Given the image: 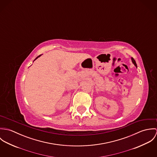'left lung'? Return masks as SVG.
Here are the masks:
<instances>
[{
	"label": "left lung",
	"mask_w": 157,
	"mask_h": 157,
	"mask_svg": "<svg viewBox=\"0 0 157 157\" xmlns=\"http://www.w3.org/2000/svg\"><path fill=\"white\" fill-rule=\"evenodd\" d=\"M131 60H132V63H134V65L137 68V65H136V62L135 61L134 59L132 58V57H131Z\"/></svg>",
	"instance_id": "1"
}]
</instances>
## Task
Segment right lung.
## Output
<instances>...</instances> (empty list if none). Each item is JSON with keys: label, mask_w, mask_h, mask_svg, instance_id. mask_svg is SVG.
Segmentation results:
<instances>
[{"label": "right lung", "mask_w": 157, "mask_h": 157, "mask_svg": "<svg viewBox=\"0 0 157 157\" xmlns=\"http://www.w3.org/2000/svg\"><path fill=\"white\" fill-rule=\"evenodd\" d=\"M42 56V55H40V56H38V57H36V59H35V60H34V61H35V60H36V59H37V58H39V57H40V56ZM34 61H33V62H34Z\"/></svg>", "instance_id": "right-lung-1"}]
</instances>
